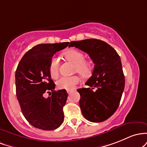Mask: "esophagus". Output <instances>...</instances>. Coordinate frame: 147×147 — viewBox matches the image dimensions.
I'll return each mask as SVG.
<instances>
[{"instance_id":"1","label":"esophagus","mask_w":147,"mask_h":147,"mask_svg":"<svg viewBox=\"0 0 147 147\" xmlns=\"http://www.w3.org/2000/svg\"><path fill=\"white\" fill-rule=\"evenodd\" d=\"M67 93H68V94H70V92H69V91H67Z\"/></svg>"}]
</instances>
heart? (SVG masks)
Wrapping results in <instances>:
<instances>
[{
	"label": "heart",
	"instance_id": "heart-1",
	"mask_svg": "<svg viewBox=\"0 0 147 147\" xmlns=\"http://www.w3.org/2000/svg\"><path fill=\"white\" fill-rule=\"evenodd\" d=\"M64 57L67 60L74 64V70L77 71L82 76H87L91 73V65L90 62L85 60V55L82 51L75 49H71L64 53ZM60 61L54 56L49 64V73L53 78H57L59 74ZM80 82L78 76H62L57 81V86L62 90H71Z\"/></svg>",
	"mask_w": 147,
	"mask_h": 147
}]
</instances>
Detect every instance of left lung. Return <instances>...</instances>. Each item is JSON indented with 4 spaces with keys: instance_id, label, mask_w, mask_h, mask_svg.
Instances as JSON below:
<instances>
[{
    "instance_id": "obj_1",
    "label": "left lung",
    "mask_w": 147,
    "mask_h": 147,
    "mask_svg": "<svg viewBox=\"0 0 147 147\" xmlns=\"http://www.w3.org/2000/svg\"><path fill=\"white\" fill-rule=\"evenodd\" d=\"M69 47L87 53L94 63L92 76L85 82L87 88L78 89L80 110L91 122L110 118L119 105L125 86L121 59L116 51L100 39L71 42Z\"/></svg>"
}]
</instances>
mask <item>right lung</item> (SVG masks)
<instances>
[{
    "label": "right lung",
    "instance_id": "1",
    "mask_svg": "<svg viewBox=\"0 0 147 147\" xmlns=\"http://www.w3.org/2000/svg\"><path fill=\"white\" fill-rule=\"evenodd\" d=\"M68 44H38L25 53L16 68V93L21 112L39 129L52 131L63 122V107L68 94L65 90H54L55 84L49 73V64L54 54ZM46 92L50 94L48 98L43 96Z\"/></svg>",
    "mask_w": 147,
    "mask_h": 147
}]
</instances>
